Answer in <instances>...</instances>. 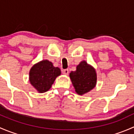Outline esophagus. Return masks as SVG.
Here are the masks:
<instances>
[{"instance_id": "obj_1", "label": "esophagus", "mask_w": 134, "mask_h": 134, "mask_svg": "<svg viewBox=\"0 0 134 134\" xmlns=\"http://www.w3.org/2000/svg\"><path fill=\"white\" fill-rule=\"evenodd\" d=\"M62 72H63V75H69V71L68 69H64V70H63V71H62Z\"/></svg>"}]
</instances>
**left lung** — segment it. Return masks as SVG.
<instances>
[{
  "mask_svg": "<svg viewBox=\"0 0 134 134\" xmlns=\"http://www.w3.org/2000/svg\"><path fill=\"white\" fill-rule=\"evenodd\" d=\"M69 76L75 91L80 95L88 93L97 84L95 69L86 61L81 62L76 66V70L71 71Z\"/></svg>",
  "mask_w": 134,
  "mask_h": 134,
  "instance_id": "obj_1",
  "label": "left lung"
}]
</instances>
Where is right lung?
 Here are the masks:
<instances>
[{
	"instance_id": "right-lung-1",
	"label": "right lung",
	"mask_w": 134,
	"mask_h": 134,
	"mask_svg": "<svg viewBox=\"0 0 134 134\" xmlns=\"http://www.w3.org/2000/svg\"><path fill=\"white\" fill-rule=\"evenodd\" d=\"M61 71L53 66L52 62L47 59L42 60L34 65L29 72V80L32 86L42 93L48 91Z\"/></svg>"
}]
</instances>
